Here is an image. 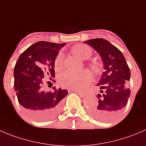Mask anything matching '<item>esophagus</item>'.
<instances>
[{
  "mask_svg": "<svg viewBox=\"0 0 146 146\" xmlns=\"http://www.w3.org/2000/svg\"><path fill=\"white\" fill-rule=\"evenodd\" d=\"M73 92H75V93H76V94H78L80 96H81V97H84V96H86V94H84V93H83V92H78V91H73Z\"/></svg>",
  "mask_w": 146,
  "mask_h": 146,
  "instance_id": "esophagus-1",
  "label": "esophagus"
}]
</instances>
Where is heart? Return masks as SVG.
I'll list each match as a JSON object with an SVG mask.
<instances>
[{
    "label": "heart",
    "mask_w": 146,
    "mask_h": 146,
    "mask_svg": "<svg viewBox=\"0 0 146 146\" xmlns=\"http://www.w3.org/2000/svg\"><path fill=\"white\" fill-rule=\"evenodd\" d=\"M72 53L81 60H87L91 57L92 51L86 44H76L72 48ZM54 69L60 71L63 68V57L59 54L54 60ZM89 66L95 75H100L102 73V65L98 62H93ZM60 84L62 87L75 91L84 89L92 81V75L88 70H81L78 73L65 71L60 77Z\"/></svg>",
    "instance_id": "1"
}]
</instances>
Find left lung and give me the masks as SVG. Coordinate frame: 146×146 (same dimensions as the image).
<instances>
[{
    "label": "left lung",
    "instance_id": "1",
    "mask_svg": "<svg viewBox=\"0 0 146 146\" xmlns=\"http://www.w3.org/2000/svg\"><path fill=\"white\" fill-rule=\"evenodd\" d=\"M84 42L99 53L105 70L97 84L101 86L102 94L96 96L99 101L90 107L88 113L96 120L111 121L120 114L127 104L130 95V90L127 88L130 68L123 54L109 41L97 38Z\"/></svg>",
    "mask_w": 146,
    "mask_h": 146
}]
</instances>
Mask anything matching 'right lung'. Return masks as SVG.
<instances>
[{
	"label": "right lung",
	"mask_w": 146,
	"mask_h": 146,
	"mask_svg": "<svg viewBox=\"0 0 146 146\" xmlns=\"http://www.w3.org/2000/svg\"><path fill=\"white\" fill-rule=\"evenodd\" d=\"M65 45L45 41L36 42L20 55L15 65L14 89L18 101L29 117L38 122L56 116L62 99L68 94V91L61 88L43 91L47 76L54 77V60Z\"/></svg>",
	"instance_id": "right-lung-1"
}]
</instances>
